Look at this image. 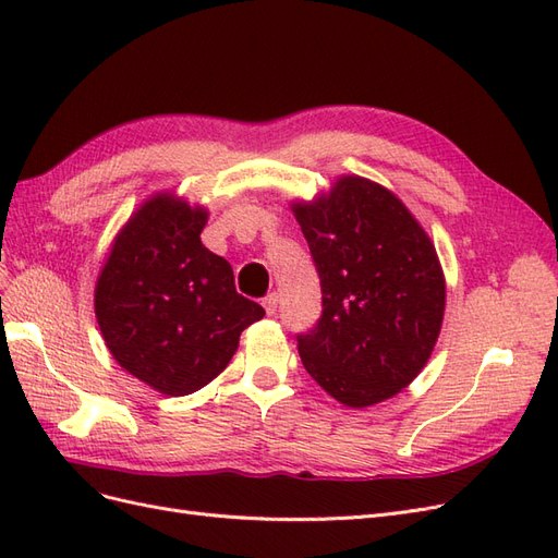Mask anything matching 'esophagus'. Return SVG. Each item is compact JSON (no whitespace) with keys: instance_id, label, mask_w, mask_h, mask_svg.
<instances>
[{"instance_id":"1","label":"esophagus","mask_w":558,"mask_h":558,"mask_svg":"<svg viewBox=\"0 0 558 558\" xmlns=\"http://www.w3.org/2000/svg\"><path fill=\"white\" fill-rule=\"evenodd\" d=\"M263 307H265L267 316H275V314H277V307H279V295H277V293H269V295L263 300Z\"/></svg>"}]
</instances>
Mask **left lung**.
Instances as JSON below:
<instances>
[{
	"mask_svg": "<svg viewBox=\"0 0 558 558\" xmlns=\"http://www.w3.org/2000/svg\"><path fill=\"white\" fill-rule=\"evenodd\" d=\"M291 209L324 293L318 324L298 335L302 365L347 408L393 398L440 337L447 283L435 244L393 191L356 174Z\"/></svg>",
	"mask_w": 558,
	"mask_h": 558,
	"instance_id": "left-lung-1",
	"label": "left lung"
}]
</instances>
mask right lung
Here are the masks:
<instances>
[{"instance_id":"obj_1","label":"right lung","mask_w":558,"mask_h":558,"mask_svg":"<svg viewBox=\"0 0 558 558\" xmlns=\"http://www.w3.org/2000/svg\"><path fill=\"white\" fill-rule=\"evenodd\" d=\"M209 211L160 191L118 230L95 283L113 361L165 396L218 377L265 310L234 291L232 267L199 240Z\"/></svg>"}]
</instances>
